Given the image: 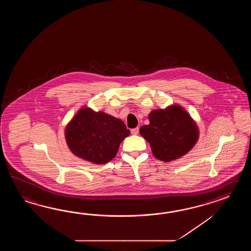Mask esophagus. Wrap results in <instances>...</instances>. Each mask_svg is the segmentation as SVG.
<instances>
[{
  "label": "esophagus",
  "instance_id": "obj_1",
  "mask_svg": "<svg viewBox=\"0 0 251 251\" xmlns=\"http://www.w3.org/2000/svg\"><path fill=\"white\" fill-rule=\"evenodd\" d=\"M131 133H132V134H134V135H136V134H138L139 133V128H133V129H132L131 130Z\"/></svg>",
  "mask_w": 251,
  "mask_h": 251
}]
</instances>
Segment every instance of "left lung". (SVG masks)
<instances>
[{"mask_svg":"<svg viewBox=\"0 0 251 251\" xmlns=\"http://www.w3.org/2000/svg\"><path fill=\"white\" fill-rule=\"evenodd\" d=\"M150 124L140 133L151 145L152 154L161 161L179 159L191 151L199 138V129L184 107L174 104L150 113Z\"/></svg>","mask_w":251,"mask_h":251,"instance_id":"8db88e82","label":"left lung"}]
</instances>
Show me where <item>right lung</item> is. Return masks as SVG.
<instances>
[{
    "mask_svg": "<svg viewBox=\"0 0 251 251\" xmlns=\"http://www.w3.org/2000/svg\"><path fill=\"white\" fill-rule=\"evenodd\" d=\"M130 134L119 118L83 107L64 129L70 151L93 164H105L117 155L119 145Z\"/></svg>",
    "mask_w": 251,
    "mask_h": 251,
    "instance_id": "obj_1",
    "label": "right lung"
}]
</instances>
